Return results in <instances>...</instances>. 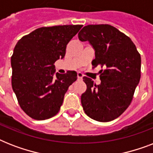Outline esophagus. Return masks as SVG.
Returning <instances> with one entry per match:
<instances>
[{"instance_id": "1", "label": "esophagus", "mask_w": 153, "mask_h": 153, "mask_svg": "<svg viewBox=\"0 0 153 153\" xmlns=\"http://www.w3.org/2000/svg\"><path fill=\"white\" fill-rule=\"evenodd\" d=\"M77 76H78V79H79V80H82V77H83V74H82L81 72H78V73H77Z\"/></svg>"}]
</instances>
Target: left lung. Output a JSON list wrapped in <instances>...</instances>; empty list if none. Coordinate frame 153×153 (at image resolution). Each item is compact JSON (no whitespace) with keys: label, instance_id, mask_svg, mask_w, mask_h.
<instances>
[{"label":"left lung","instance_id":"left-lung-1","mask_svg":"<svg viewBox=\"0 0 153 153\" xmlns=\"http://www.w3.org/2000/svg\"><path fill=\"white\" fill-rule=\"evenodd\" d=\"M95 51L93 67L101 66V83L83 77L86 91L81 96L86 114L101 122L117 118L133 100L140 79L141 58L135 44L123 32L109 25H90L79 32Z\"/></svg>","mask_w":153,"mask_h":153}]
</instances>
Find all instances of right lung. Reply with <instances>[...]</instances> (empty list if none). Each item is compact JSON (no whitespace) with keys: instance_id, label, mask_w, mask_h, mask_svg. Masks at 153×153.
<instances>
[{"instance_id":"add662e5","label":"right lung","mask_w":153,"mask_h":153,"mask_svg":"<svg viewBox=\"0 0 153 153\" xmlns=\"http://www.w3.org/2000/svg\"><path fill=\"white\" fill-rule=\"evenodd\" d=\"M82 25L42 27L23 36L11 57L12 86L20 108L35 120L58 114L77 73L55 74V62L62 59L70 40Z\"/></svg>"}]
</instances>
